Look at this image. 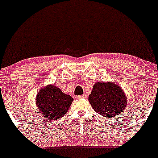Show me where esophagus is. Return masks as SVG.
<instances>
[{"mask_svg":"<svg viewBox=\"0 0 158 158\" xmlns=\"http://www.w3.org/2000/svg\"><path fill=\"white\" fill-rule=\"evenodd\" d=\"M86 96L85 95H81V96H77V99H85Z\"/></svg>","mask_w":158,"mask_h":158,"instance_id":"obj_1","label":"esophagus"}]
</instances>
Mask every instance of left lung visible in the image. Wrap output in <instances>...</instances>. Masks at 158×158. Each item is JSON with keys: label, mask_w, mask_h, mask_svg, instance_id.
<instances>
[{"label": "left lung", "mask_w": 158, "mask_h": 158, "mask_svg": "<svg viewBox=\"0 0 158 158\" xmlns=\"http://www.w3.org/2000/svg\"><path fill=\"white\" fill-rule=\"evenodd\" d=\"M88 99L94 111L105 118H114L127 108L126 93L112 81L95 83Z\"/></svg>", "instance_id": "1"}]
</instances>
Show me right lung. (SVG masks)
<instances>
[{"label": "right lung", "mask_w": 158, "mask_h": 158, "mask_svg": "<svg viewBox=\"0 0 158 158\" xmlns=\"http://www.w3.org/2000/svg\"><path fill=\"white\" fill-rule=\"evenodd\" d=\"M73 100L72 96L62 92L59 87L48 84L40 88L37 93L35 102L46 119L56 120L67 114Z\"/></svg>", "instance_id": "obj_1"}]
</instances>
